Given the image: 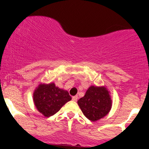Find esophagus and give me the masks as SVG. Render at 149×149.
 <instances>
[{"instance_id":"1","label":"esophagus","mask_w":149,"mask_h":149,"mask_svg":"<svg viewBox=\"0 0 149 149\" xmlns=\"http://www.w3.org/2000/svg\"><path fill=\"white\" fill-rule=\"evenodd\" d=\"M77 98H78V96H77V95H74V96H73V97H72V100H73L74 101H77Z\"/></svg>"}]
</instances>
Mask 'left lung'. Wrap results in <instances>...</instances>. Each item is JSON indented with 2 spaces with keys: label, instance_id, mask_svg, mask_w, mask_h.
Segmentation results:
<instances>
[{
  "label": "left lung",
  "instance_id": "1",
  "mask_svg": "<svg viewBox=\"0 0 149 149\" xmlns=\"http://www.w3.org/2000/svg\"><path fill=\"white\" fill-rule=\"evenodd\" d=\"M77 104L84 116L90 121L95 122L108 114L112 100L106 87L91 86L85 95L77 101Z\"/></svg>",
  "mask_w": 149,
  "mask_h": 149
}]
</instances>
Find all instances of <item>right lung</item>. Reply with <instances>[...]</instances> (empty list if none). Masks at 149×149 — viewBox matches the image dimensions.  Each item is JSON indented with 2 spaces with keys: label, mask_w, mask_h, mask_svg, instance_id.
I'll use <instances>...</instances> for the list:
<instances>
[{
  "label": "right lung",
  "mask_w": 149,
  "mask_h": 149,
  "mask_svg": "<svg viewBox=\"0 0 149 149\" xmlns=\"http://www.w3.org/2000/svg\"><path fill=\"white\" fill-rule=\"evenodd\" d=\"M72 100L68 91L60 89L54 83L41 84L34 90L33 102L39 113L45 117L54 115Z\"/></svg>",
  "instance_id": "right-lung-1"
}]
</instances>
